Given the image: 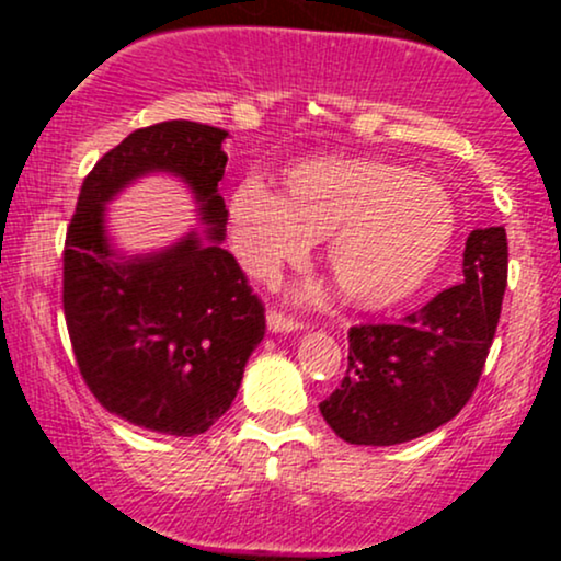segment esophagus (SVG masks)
<instances>
[{
	"mask_svg": "<svg viewBox=\"0 0 561 561\" xmlns=\"http://www.w3.org/2000/svg\"><path fill=\"white\" fill-rule=\"evenodd\" d=\"M266 324H268V332H274V334H287V332L302 330V324L298 319H289L279 311H268L266 313Z\"/></svg>",
	"mask_w": 561,
	"mask_h": 561,
	"instance_id": "obj_1",
	"label": "esophagus"
}]
</instances>
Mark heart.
I'll return each instance as SVG.
<instances>
[{"instance_id":"heart-1","label":"heart","mask_w":561,"mask_h":561,"mask_svg":"<svg viewBox=\"0 0 561 561\" xmlns=\"http://www.w3.org/2000/svg\"><path fill=\"white\" fill-rule=\"evenodd\" d=\"M289 199L261 179L229 197V242L240 266L272 279L317 237L347 300L388 306L414 293L446 253L454 199L440 184L382 160L321 158L287 173Z\"/></svg>"}]
</instances>
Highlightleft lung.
Segmentation results:
<instances>
[{
    "instance_id": "obj_1",
    "label": "left lung",
    "mask_w": 561,
    "mask_h": 561,
    "mask_svg": "<svg viewBox=\"0 0 561 561\" xmlns=\"http://www.w3.org/2000/svg\"><path fill=\"white\" fill-rule=\"evenodd\" d=\"M506 266V229H474L465 282L396 324L351 327L343 382L319 403L334 435L353 446H398L454 420L491 351Z\"/></svg>"
}]
</instances>
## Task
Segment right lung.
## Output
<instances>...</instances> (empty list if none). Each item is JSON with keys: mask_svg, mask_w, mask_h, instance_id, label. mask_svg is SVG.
<instances>
[{"mask_svg": "<svg viewBox=\"0 0 561 561\" xmlns=\"http://www.w3.org/2000/svg\"><path fill=\"white\" fill-rule=\"evenodd\" d=\"M227 137L195 121L137 128L83 179L68 227L62 308L81 377L111 414L150 433L214 427L266 334L261 300L221 248ZM156 172L191 190L201 227L169 249L124 254L106 234V205Z\"/></svg>", "mask_w": 561, "mask_h": 561, "instance_id": "1", "label": "right lung"}]
</instances>
